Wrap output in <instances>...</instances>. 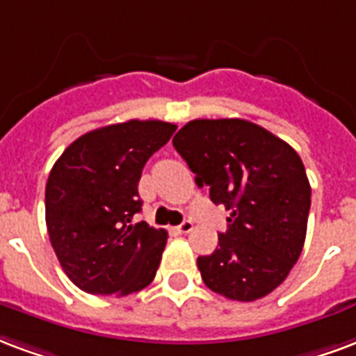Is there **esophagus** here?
<instances>
[{
	"label": "esophagus",
	"instance_id": "esophagus-1",
	"mask_svg": "<svg viewBox=\"0 0 356 356\" xmlns=\"http://www.w3.org/2000/svg\"><path fill=\"white\" fill-rule=\"evenodd\" d=\"M192 228H194V222H192V220H183L175 230H177L179 234H188V232H192Z\"/></svg>",
	"mask_w": 356,
	"mask_h": 356
}]
</instances>
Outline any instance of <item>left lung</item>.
<instances>
[{
  "label": "left lung",
  "mask_w": 356,
  "mask_h": 356,
  "mask_svg": "<svg viewBox=\"0 0 356 356\" xmlns=\"http://www.w3.org/2000/svg\"><path fill=\"white\" fill-rule=\"evenodd\" d=\"M196 185L230 209L218 247L198 257L213 292L238 302L264 298L286 279L305 241L312 186L291 145L243 118L191 120L173 138Z\"/></svg>",
  "instance_id": "1"
}]
</instances>
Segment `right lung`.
Here are the masks:
<instances>
[{"label": "right lung", "mask_w": 356, "mask_h": 356, "mask_svg": "<svg viewBox=\"0 0 356 356\" xmlns=\"http://www.w3.org/2000/svg\"><path fill=\"white\" fill-rule=\"evenodd\" d=\"M175 130L162 120L104 126L75 139L52 165L47 230L62 270L81 291L126 296L151 285L168 232L131 218L143 204V165Z\"/></svg>", "instance_id": "1"}]
</instances>
